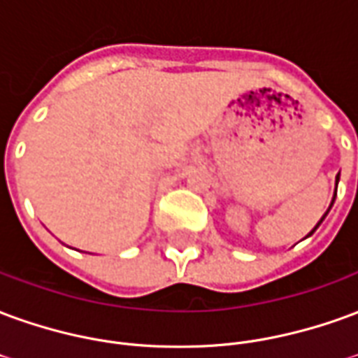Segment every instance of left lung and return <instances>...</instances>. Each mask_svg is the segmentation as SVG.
Listing matches in <instances>:
<instances>
[{"instance_id":"left-lung-1","label":"left lung","mask_w":358,"mask_h":358,"mask_svg":"<svg viewBox=\"0 0 358 358\" xmlns=\"http://www.w3.org/2000/svg\"><path fill=\"white\" fill-rule=\"evenodd\" d=\"M338 182H339V174H338V176H336V187H338ZM334 199H336V197H334ZM334 199H331V205H334ZM331 205H330V209H331ZM330 209H328V210H330ZM326 215H328V213H326ZM326 215H324V217L320 218V222H322L324 218H326ZM320 222H318V224H320ZM318 224H316V228H318ZM316 228H315V230H316ZM315 230H313V232H315ZM313 232H310V234H313Z\"/></svg>"}]
</instances>
